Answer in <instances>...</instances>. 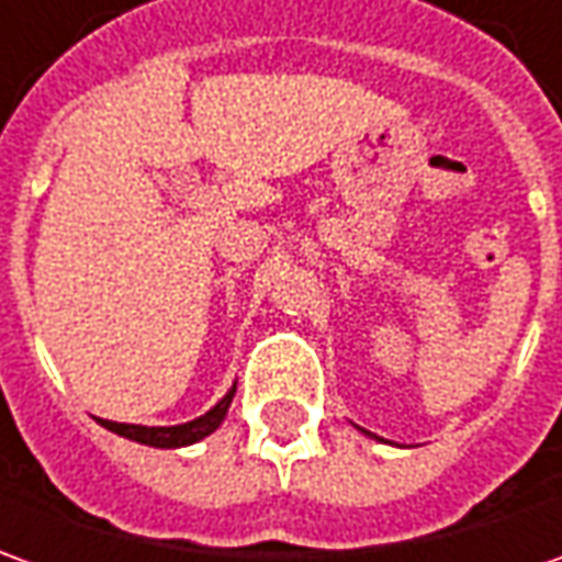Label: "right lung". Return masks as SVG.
Listing matches in <instances>:
<instances>
[{
	"label": "right lung",
	"mask_w": 562,
	"mask_h": 562,
	"mask_svg": "<svg viewBox=\"0 0 562 562\" xmlns=\"http://www.w3.org/2000/svg\"><path fill=\"white\" fill-rule=\"evenodd\" d=\"M233 395H236V389L223 397L217 407H211L207 414L192 419V423H183V426H130V423H111V419H102V426L111 429V432H117V436L130 438V441L151 445V448H183V445H192L199 438L211 436L221 426Z\"/></svg>",
	"instance_id": "right-lung-1"
}]
</instances>
